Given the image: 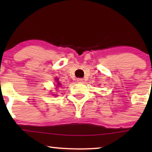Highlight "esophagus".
Segmentation results:
<instances>
[{
  "mask_svg": "<svg viewBox=\"0 0 152 152\" xmlns=\"http://www.w3.org/2000/svg\"><path fill=\"white\" fill-rule=\"evenodd\" d=\"M77 82L78 83H82L83 82V79L82 78H77Z\"/></svg>",
  "mask_w": 152,
  "mask_h": 152,
  "instance_id": "obj_1",
  "label": "esophagus"
}]
</instances>
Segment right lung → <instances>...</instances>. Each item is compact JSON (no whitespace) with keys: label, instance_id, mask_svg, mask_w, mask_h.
<instances>
[{"label":"right lung","instance_id":"obj_1","mask_svg":"<svg viewBox=\"0 0 152 152\" xmlns=\"http://www.w3.org/2000/svg\"><path fill=\"white\" fill-rule=\"evenodd\" d=\"M56 81H57V87H59V86H61V83H60V82H59L58 81V78H56ZM57 87H56V88H57Z\"/></svg>","mask_w":152,"mask_h":152}]
</instances>
